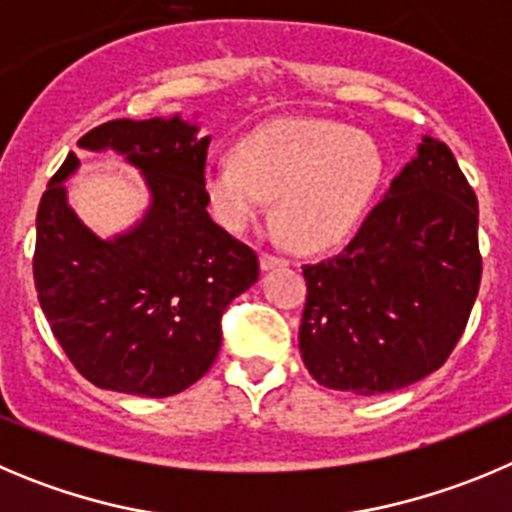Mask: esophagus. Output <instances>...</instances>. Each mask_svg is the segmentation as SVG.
<instances>
[{"label":"esophagus","mask_w":512,"mask_h":512,"mask_svg":"<svg viewBox=\"0 0 512 512\" xmlns=\"http://www.w3.org/2000/svg\"><path fill=\"white\" fill-rule=\"evenodd\" d=\"M261 269L269 271L276 269V266H287V259H281V256H274V253H261Z\"/></svg>","instance_id":"esophagus-1"}]
</instances>
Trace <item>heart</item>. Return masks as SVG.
Wrapping results in <instances>:
<instances>
[{
	"label": "heart",
	"instance_id": "heart-1",
	"mask_svg": "<svg viewBox=\"0 0 512 512\" xmlns=\"http://www.w3.org/2000/svg\"><path fill=\"white\" fill-rule=\"evenodd\" d=\"M386 177L368 131L330 119H279L243 137L236 157L210 162L203 192L213 218L246 231L276 198V220L299 248H330L363 223Z\"/></svg>",
	"mask_w": 512,
	"mask_h": 512
}]
</instances>
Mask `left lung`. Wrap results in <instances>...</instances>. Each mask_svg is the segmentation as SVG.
Masks as SVG:
<instances>
[{"label": "left lung", "mask_w": 512, "mask_h": 512, "mask_svg": "<svg viewBox=\"0 0 512 512\" xmlns=\"http://www.w3.org/2000/svg\"><path fill=\"white\" fill-rule=\"evenodd\" d=\"M302 271L299 353L320 386L378 396L442 368L482 276L477 198L447 144L424 137L353 241Z\"/></svg>", "instance_id": "obj_1"}]
</instances>
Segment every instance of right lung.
Wrapping results in <instances>:
<instances>
[{"label":"right lung","instance_id":"add662e5","mask_svg":"<svg viewBox=\"0 0 512 512\" xmlns=\"http://www.w3.org/2000/svg\"><path fill=\"white\" fill-rule=\"evenodd\" d=\"M210 137L172 119H116L78 147L114 149L142 172L152 203L134 228L98 238L68 205L73 152L37 208L32 271L40 307L75 370L106 391L164 398L210 370L225 307L259 279V259L208 215Z\"/></svg>","mask_w":512,"mask_h":512}]
</instances>
